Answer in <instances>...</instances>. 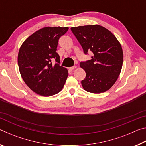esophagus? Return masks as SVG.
<instances>
[{"label": "esophagus", "mask_w": 146, "mask_h": 146, "mask_svg": "<svg viewBox=\"0 0 146 146\" xmlns=\"http://www.w3.org/2000/svg\"><path fill=\"white\" fill-rule=\"evenodd\" d=\"M75 68H76V66H73V67H70V68H69V70H70V71H73V70H75Z\"/></svg>", "instance_id": "1"}]
</instances>
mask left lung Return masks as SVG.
Returning <instances> with one entry per match:
<instances>
[{"label":"left lung","mask_w":146,"mask_h":146,"mask_svg":"<svg viewBox=\"0 0 146 146\" xmlns=\"http://www.w3.org/2000/svg\"><path fill=\"white\" fill-rule=\"evenodd\" d=\"M84 52L93 53L91 60L81 62L80 68L86 71L81 81L84 90L100 93L112 87L118 79L123 64V51L116 36L102 26L87 25L71 28Z\"/></svg>","instance_id":"obj_1"}]
</instances>
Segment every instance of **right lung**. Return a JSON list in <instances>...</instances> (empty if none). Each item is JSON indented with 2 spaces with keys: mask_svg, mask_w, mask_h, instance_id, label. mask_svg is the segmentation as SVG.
Masks as SVG:
<instances>
[{
  "mask_svg": "<svg viewBox=\"0 0 146 146\" xmlns=\"http://www.w3.org/2000/svg\"><path fill=\"white\" fill-rule=\"evenodd\" d=\"M68 27H45L35 32L20 48L18 65L26 84L38 95L49 97L62 90L68 71L59 65L58 40ZM55 59L57 63L53 65Z\"/></svg>",
  "mask_w": 146,
  "mask_h": 146,
  "instance_id": "add662e5",
  "label": "right lung"
}]
</instances>
